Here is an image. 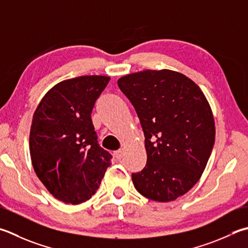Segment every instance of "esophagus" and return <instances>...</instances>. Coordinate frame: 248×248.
<instances>
[{
	"label": "esophagus",
	"mask_w": 248,
	"mask_h": 248,
	"mask_svg": "<svg viewBox=\"0 0 248 248\" xmlns=\"http://www.w3.org/2000/svg\"><path fill=\"white\" fill-rule=\"evenodd\" d=\"M114 155H115V157L119 160V159H121V158L124 157V150L123 149L116 150V152L114 153Z\"/></svg>",
	"instance_id": "obj_1"
}]
</instances>
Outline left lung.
<instances>
[{
  "instance_id": "1",
  "label": "left lung",
  "mask_w": 248,
  "mask_h": 248,
  "mask_svg": "<svg viewBox=\"0 0 248 248\" xmlns=\"http://www.w3.org/2000/svg\"><path fill=\"white\" fill-rule=\"evenodd\" d=\"M145 135L146 166L132 174L140 195L158 202L185 195L200 179L215 143V123L201 89L171 70H146L118 79Z\"/></svg>"
}]
</instances>
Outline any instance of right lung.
<instances>
[{
  "label": "right lung",
  "instance_id": "1",
  "mask_svg": "<svg viewBox=\"0 0 248 248\" xmlns=\"http://www.w3.org/2000/svg\"><path fill=\"white\" fill-rule=\"evenodd\" d=\"M108 76H79L63 80L44 95L34 111L30 155L37 177L51 195L79 204L94 195L110 166L91 120L95 101Z\"/></svg>",
  "mask_w": 248,
  "mask_h": 248
}]
</instances>
